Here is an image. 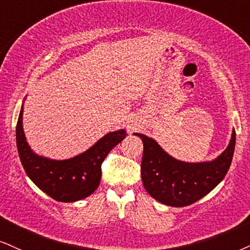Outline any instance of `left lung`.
Here are the masks:
<instances>
[{"label":"left lung","mask_w":250,"mask_h":250,"mask_svg":"<svg viewBox=\"0 0 250 250\" xmlns=\"http://www.w3.org/2000/svg\"><path fill=\"white\" fill-rule=\"evenodd\" d=\"M144 143L141 180L147 192L163 204L182 208L211 192L226 176L235 148V131L229 145L210 162L178 161L163 150L152 138L134 133Z\"/></svg>","instance_id":"1"}]
</instances>
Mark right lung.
<instances>
[{"label":"right lung","instance_id":"obj_1","mask_svg":"<svg viewBox=\"0 0 250 250\" xmlns=\"http://www.w3.org/2000/svg\"><path fill=\"white\" fill-rule=\"evenodd\" d=\"M23 106L16 126L20 159L30 180L58 202L70 203L90 196L102 176V162L113 147L126 137L125 130L110 132L84 153L75 158L55 161L37 155L26 143L23 131Z\"/></svg>","mask_w":250,"mask_h":250}]
</instances>
